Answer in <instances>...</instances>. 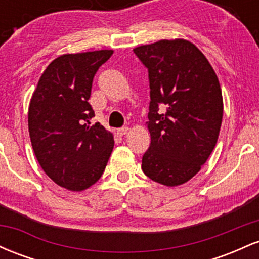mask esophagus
I'll list each match as a JSON object with an SVG mask.
<instances>
[{"label": "esophagus", "instance_id": "esophagus-1", "mask_svg": "<svg viewBox=\"0 0 259 259\" xmlns=\"http://www.w3.org/2000/svg\"><path fill=\"white\" fill-rule=\"evenodd\" d=\"M127 132H129V127H126V126H123V127H120V129H118V134H119L120 136L126 135Z\"/></svg>", "mask_w": 259, "mask_h": 259}]
</instances>
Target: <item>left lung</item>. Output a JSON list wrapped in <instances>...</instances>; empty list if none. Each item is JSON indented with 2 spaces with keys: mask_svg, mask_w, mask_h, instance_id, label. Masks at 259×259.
I'll use <instances>...</instances> for the list:
<instances>
[{
  "mask_svg": "<svg viewBox=\"0 0 259 259\" xmlns=\"http://www.w3.org/2000/svg\"><path fill=\"white\" fill-rule=\"evenodd\" d=\"M147 68L151 144L142 170L165 186L186 183L214 148L223 119V97L212 65L190 41L160 40L134 49Z\"/></svg>",
  "mask_w": 259,
  "mask_h": 259,
  "instance_id": "left-lung-1",
  "label": "left lung"
}]
</instances>
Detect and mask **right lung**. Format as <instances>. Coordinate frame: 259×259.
Segmentation results:
<instances>
[{"instance_id":"1","label":"right lung","mask_w":259,"mask_h":259,"mask_svg":"<svg viewBox=\"0 0 259 259\" xmlns=\"http://www.w3.org/2000/svg\"><path fill=\"white\" fill-rule=\"evenodd\" d=\"M112 50L59 56L47 65L32 94L29 135L41 168L56 184L82 191L102 177L114 139L95 117L89 99L99 68Z\"/></svg>"}]
</instances>
